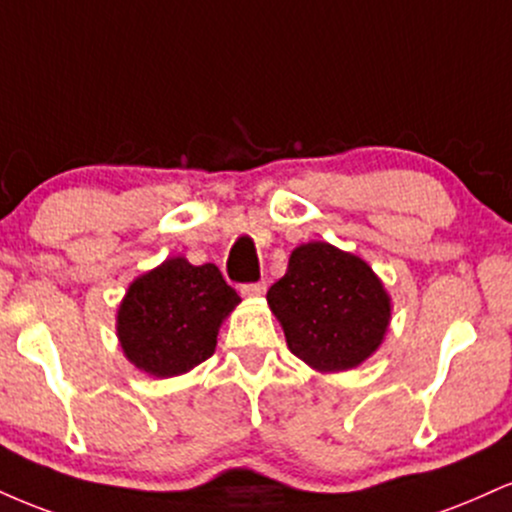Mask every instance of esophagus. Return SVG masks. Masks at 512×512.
I'll list each match as a JSON object with an SVG mask.
<instances>
[{"label": "esophagus", "mask_w": 512, "mask_h": 512, "mask_svg": "<svg viewBox=\"0 0 512 512\" xmlns=\"http://www.w3.org/2000/svg\"><path fill=\"white\" fill-rule=\"evenodd\" d=\"M240 293H243V296H248V298H260V296H264V293H267V281H257V284L243 286Z\"/></svg>", "instance_id": "1"}]
</instances>
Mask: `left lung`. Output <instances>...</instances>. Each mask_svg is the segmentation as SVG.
Listing matches in <instances>:
<instances>
[{
	"label": "left lung",
	"mask_w": 512,
	"mask_h": 512,
	"mask_svg": "<svg viewBox=\"0 0 512 512\" xmlns=\"http://www.w3.org/2000/svg\"><path fill=\"white\" fill-rule=\"evenodd\" d=\"M267 303L293 356L317 373H344L383 344L392 298L366 260L310 240L291 252Z\"/></svg>",
	"instance_id": "1"
}]
</instances>
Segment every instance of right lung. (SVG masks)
I'll list each match as a JSON object with an SVG mask.
<instances>
[{"label":"right lung","instance_id":"obj_1","mask_svg":"<svg viewBox=\"0 0 512 512\" xmlns=\"http://www.w3.org/2000/svg\"><path fill=\"white\" fill-rule=\"evenodd\" d=\"M238 303L216 264L168 257L129 284L117 305V342L142 373L175 378L214 354L223 320Z\"/></svg>","mask_w":512,"mask_h":512}]
</instances>
